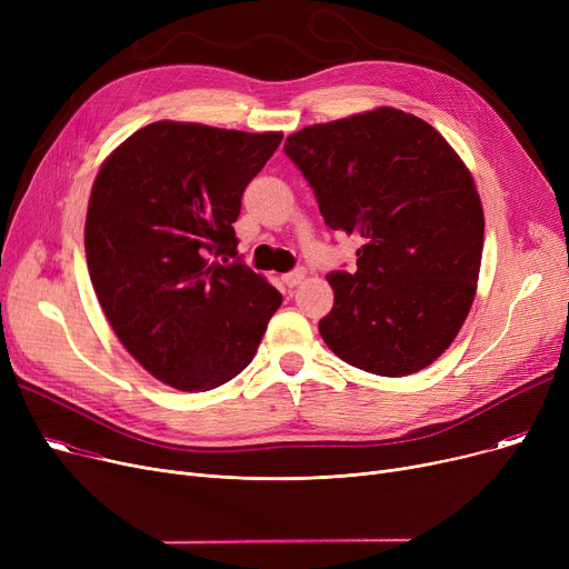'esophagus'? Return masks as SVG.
<instances>
[{
    "mask_svg": "<svg viewBox=\"0 0 569 569\" xmlns=\"http://www.w3.org/2000/svg\"><path fill=\"white\" fill-rule=\"evenodd\" d=\"M305 277H307L305 269H295V272L283 274V277H281V281H283L288 288H295V286H300V283L305 281Z\"/></svg>",
    "mask_w": 569,
    "mask_h": 569,
    "instance_id": "34e87169",
    "label": "esophagus"
}]
</instances>
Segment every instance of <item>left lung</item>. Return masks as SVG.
<instances>
[{"instance_id":"1","label":"left lung","mask_w":569,"mask_h":569,"mask_svg":"<svg viewBox=\"0 0 569 569\" xmlns=\"http://www.w3.org/2000/svg\"><path fill=\"white\" fill-rule=\"evenodd\" d=\"M332 230L360 234L357 272L327 274L318 330L343 362L401 378L436 362L472 307L485 212L461 157L425 119L380 106L286 138Z\"/></svg>"}]
</instances>
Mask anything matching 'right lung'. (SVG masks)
<instances>
[{
	"mask_svg": "<svg viewBox=\"0 0 569 569\" xmlns=\"http://www.w3.org/2000/svg\"><path fill=\"white\" fill-rule=\"evenodd\" d=\"M283 133L147 124L103 161L84 221L89 277L133 360L182 392L242 373L281 292L237 256L242 193Z\"/></svg>",
	"mask_w": 569,
	"mask_h": 569,
	"instance_id": "1",
	"label": "right lung"
}]
</instances>
